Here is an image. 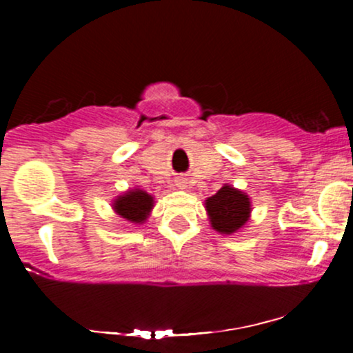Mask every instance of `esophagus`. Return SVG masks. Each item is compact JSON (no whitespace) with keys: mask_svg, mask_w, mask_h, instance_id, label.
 Here are the masks:
<instances>
[{"mask_svg":"<svg viewBox=\"0 0 353 353\" xmlns=\"http://www.w3.org/2000/svg\"><path fill=\"white\" fill-rule=\"evenodd\" d=\"M177 184H179V188H184V182H182V181L177 182Z\"/></svg>","mask_w":353,"mask_h":353,"instance_id":"1","label":"esophagus"}]
</instances>
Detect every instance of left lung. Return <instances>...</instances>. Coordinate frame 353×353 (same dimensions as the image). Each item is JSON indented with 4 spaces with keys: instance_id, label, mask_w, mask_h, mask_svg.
I'll return each mask as SVG.
<instances>
[{
    "instance_id": "1",
    "label": "left lung",
    "mask_w": 353,
    "mask_h": 353,
    "mask_svg": "<svg viewBox=\"0 0 353 353\" xmlns=\"http://www.w3.org/2000/svg\"><path fill=\"white\" fill-rule=\"evenodd\" d=\"M250 209L249 196L228 184L205 199V210L212 229L228 236L244 228L250 217Z\"/></svg>"
}]
</instances>
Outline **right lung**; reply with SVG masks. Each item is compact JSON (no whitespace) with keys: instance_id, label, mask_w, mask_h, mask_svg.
<instances>
[{"instance_id":"right-lung-1","label":"right lung","mask_w":353,"mask_h":353,"mask_svg":"<svg viewBox=\"0 0 353 353\" xmlns=\"http://www.w3.org/2000/svg\"><path fill=\"white\" fill-rule=\"evenodd\" d=\"M154 208V197L143 189H131L123 196H117L112 209L119 217L132 224H143Z\"/></svg>"}]
</instances>
